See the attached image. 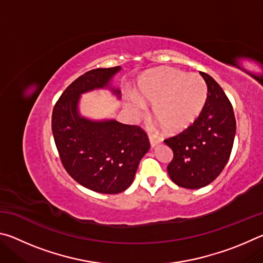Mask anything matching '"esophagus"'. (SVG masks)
Masks as SVG:
<instances>
[{
	"label": "esophagus",
	"instance_id": "obj_1",
	"mask_svg": "<svg viewBox=\"0 0 263 263\" xmlns=\"http://www.w3.org/2000/svg\"><path fill=\"white\" fill-rule=\"evenodd\" d=\"M148 138H149V142H151V146H152V147H154V146H157V145L160 144V139H158V138L155 136L149 135Z\"/></svg>",
	"mask_w": 263,
	"mask_h": 263
}]
</instances>
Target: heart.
I'll return each instance as SVG.
<instances>
[{"mask_svg":"<svg viewBox=\"0 0 263 263\" xmlns=\"http://www.w3.org/2000/svg\"><path fill=\"white\" fill-rule=\"evenodd\" d=\"M140 99L153 105V115L167 133H179L188 128L204 109L208 87L197 74H185L179 69L161 68L151 72L139 84ZM132 106L138 116L145 108L138 99Z\"/></svg>","mask_w":263,"mask_h":263,"instance_id":"obj_1","label":"heart"}]
</instances>
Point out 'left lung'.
<instances>
[{"mask_svg":"<svg viewBox=\"0 0 263 263\" xmlns=\"http://www.w3.org/2000/svg\"><path fill=\"white\" fill-rule=\"evenodd\" d=\"M208 100L199 117L177 135L164 139L173 149L167 171L172 181L186 189H199L216 180L232 152L235 128L233 106L221 87L201 72Z\"/></svg>","mask_w":263,"mask_h":263,"instance_id":"8db88e82","label":"left lung"}]
</instances>
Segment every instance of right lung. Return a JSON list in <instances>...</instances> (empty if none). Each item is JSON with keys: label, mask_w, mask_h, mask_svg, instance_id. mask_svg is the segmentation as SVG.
Segmentation results:
<instances>
[{"label": "right lung", "mask_w": 263, "mask_h": 263, "mask_svg": "<svg viewBox=\"0 0 263 263\" xmlns=\"http://www.w3.org/2000/svg\"><path fill=\"white\" fill-rule=\"evenodd\" d=\"M119 69L96 68L82 74L65 89L52 112V133L62 166L78 183L102 194L126 190L149 149L147 133L140 126L90 122L78 115L80 94L108 86Z\"/></svg>", "instance_id": "1"}]
</instances>
